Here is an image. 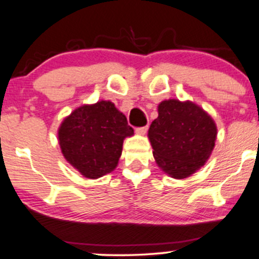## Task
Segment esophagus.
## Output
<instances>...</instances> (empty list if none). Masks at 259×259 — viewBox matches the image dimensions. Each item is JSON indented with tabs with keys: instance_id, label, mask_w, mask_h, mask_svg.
I'll return each mask as SVG.
<instances>
[{
	"instance_id": "obj_1",
	"label": "esophagus",
	"mask_w": 259,
	"mask_h": 259,
	"mask_svg": "<svg viewBox=\"0 0 259 259\" xmlns=\"http://www.w3.org/2000/svg\"><path fill=\"white\" fill-rule=\"evenodd\" d=\"M136 134L138 135H145L147 133V126H143V127H136Z\"/></svg>"
}]
</instances>
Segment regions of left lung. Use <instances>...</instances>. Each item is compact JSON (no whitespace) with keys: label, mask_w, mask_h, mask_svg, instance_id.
Wrapping results in <instances>:
<instances>
[{"label":"left lung","mask_w":259,"mask_h":259,"mask_svg":"<svg viewBox=\"0 0 259 259\" xmlns=\"http://www.w3.org/2000/svg\"><path fill=\"white\" fill-rule=\"evenodd\" d=\"M147 134L156 163L169 177L188 178L209 160L217 141V124L190 101H162Z\"/></svg>","instance_id":"1"}]
</instances>
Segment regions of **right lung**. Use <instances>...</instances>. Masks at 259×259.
Returning <instances> with one entry per match:
<instances>
[{"label": "right lung", "mask_w": 259, "mask_h": 259, "mask_svg": "<svg viewBox=\"0 0 259 259\" xmlns=\"http://www.w3.org/2000/svg\"><path fill=\"white\" fill-rule=\"evenodd\" d=\"M134 135L126 116L110 101L76 108L62 120L58 140L62 155L88 180L114 171L125 138Z\"/></svg>", "instance_id": "add662e5"}]
</instances>
